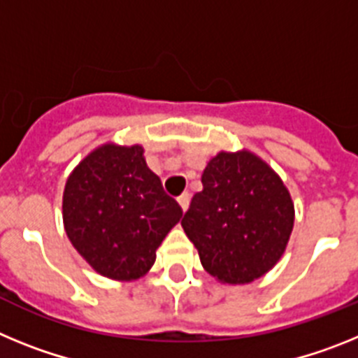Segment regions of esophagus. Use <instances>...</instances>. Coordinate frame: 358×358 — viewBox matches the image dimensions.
Segmentation results:
<instances>
[{
    "mask_svg": "<svg viewBox=\"0 0 358 358\" xmlns=\"http://www.w3.org/2000/svg\"><path fill=\"white\" fill-rule=\"evenodd\" d=\"M177 202H179V206H181V210L186 211V210H188V206H189V195L188 194L179 195V197H177Z\"/></svg>",
    "mask_w": 358,
    "mask_h": 358,
    "instance_id": "obj_1",
    "label": "esophagus"
}]
</instances>
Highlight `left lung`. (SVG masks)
I'll return each mask as SVG.
<instances>
[{
	"label": "left lung",
	"instance_id": "obj_1",
	"mask_svg": "<svg viewBox=\"0 0 358 358\" xmlns=\"http://www.w3.org/2000/svg\"><path fill=\"white\" fill-rule=\"evenodd\" d=\"M181 226L206 273L229 285L251 283L285 252L294 204L276 172L252 152H218L202 172Z\"/></svg>",
	"mask_w": 358,
	"mask_h": 358
}]
</instances>
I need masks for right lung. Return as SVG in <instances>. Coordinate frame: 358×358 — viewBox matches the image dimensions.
Returning a JSON list of instances; mask_svg holds the SVG:
<instances>
[{
  "label": "right lung",
  "instance_id": "add662e5",
  "mask_svg": "<svg viewBox=\"0 0 358 358\" xmlns=\"http://www.w3.org/2000/svg\"><path fill=\"white\" fill-rule=\"evenodd\" d=\"M182 217L145 163L143 147L106 143L75 166L62 195V220L73 248L102 276L138 280Z\"/></svg>",
  "mask_w": 358,
  "mask_h": 358
}]
</instances>
